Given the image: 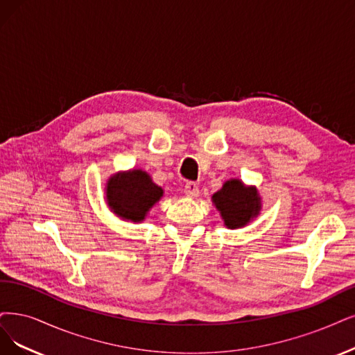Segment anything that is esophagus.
Here are the masks:
<instances>
[{
	"label": "esophagus",
	"instance_id": "34e87169",
	"mask_svg": "<svg viewBox=\"0 0 355 355\" xmlns=\"http://www.w3.org/2000/svg\"><path fill=\"white\" fill-rule=\"evenodd\" d=\"M184 193L187 196H190V198H196V196L199 194V186L196 184V182H187V184L184 186Z\"/></svg>",
	"mask_w": 355,
	"mask_h": 355
}]
</instances>
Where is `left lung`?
<instances>
[{
  "label": "left lung",
  "mask_w": 355,
  "mask_h": 355,
  "mask_svg": "<svg viewBox=\"0 0 355 355\" xmlns=\"http://www.w3.org/2000/svg\"><path fill=\"white\" fill-rule=\"evenodd\" d=\"M214 203L220 211L228 228H239L260 211V199L254 187H245L239 180L227 181L214 196Z\"/></svg>",
  "instance_id": "left-lung-1"
}]
</instances>
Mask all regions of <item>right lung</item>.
<instances>
[{"label":"right lung","mask_w":355,"mask_h":355,"mask_svg":"<svg viewBox=\"0 0 355 355\" xmlns=\"http://www.w3.org/2000/svg\"><path fill=\"white\" fill-rule=\"evenodd\" d=\"M162 189L156 186L144 171L136 169L114 175L108 181L107 199L112 211L124 219L140 222L149 209L162 198Z\"/></svg>","instance_id":"right-lung-1"}]
</instances>
